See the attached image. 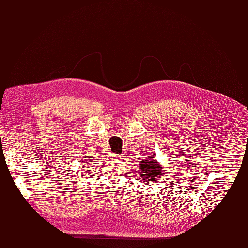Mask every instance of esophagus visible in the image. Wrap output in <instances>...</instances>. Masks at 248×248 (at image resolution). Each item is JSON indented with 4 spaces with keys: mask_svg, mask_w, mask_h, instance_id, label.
Listing matches in <instances>:
<instances>
[{
    "mask_svg": "<svg viewBox=\"0 0 248 248\" xmlns=\"http://www.w3.org/2000/svg\"><path fill=\"white\" fill-rule=\"evenodd\" d=\"M111 157H112V158H121V157H122V155H118V154H112V155H111Z\"/></svg>",
    "mask_w": 248,
    "mask_h": 248,
    "instance_id": "1",
    "label": "esophagus"
}]
</instances>
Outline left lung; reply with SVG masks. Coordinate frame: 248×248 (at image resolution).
I'll use <instances>...</instances> for the list:
<instances>
[{"instance_id":"obj_1","label":"left lung","mask_w":248,"mask_h":248,"mask_svg":"<svg viewBox=\"0 0 248 248\" xmlns=\"http://www.w3.org/2000/svg\"><path fill=\"white\" fill-rule=\"evenodd\" d=\"M140 179L144 182L148 181H157V178H160L163 172L160 164L154 159L153 156H148V158L140 162Z\"/></svg>"}]
</instances>
